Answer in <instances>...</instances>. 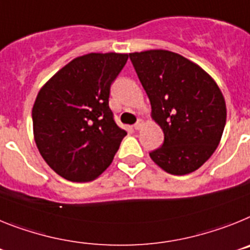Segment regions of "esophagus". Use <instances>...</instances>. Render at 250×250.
Segmentation results:
<instances>
[{"instance_id":"esophagus-1","label":"esophagus","mask_w":250,"mask_h":250,"mask_svg":"<svg viewBox=\"0 0 250 250\" xmlns=\"http://www.w3.org/2000/svg\"><path fill=\"white\" fill-rule=\"evenodd\" d=\"M133 127H134V129H137V131H138V129H141V128L143 127V121H142V119H138L137 122L134 123Z\"/></svg>"}]
</instances>
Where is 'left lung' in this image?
I'll return each mask as SVG.
<instances>
[{
  "label": "left lung",
  "instance_id": "left-lung-1",
  "mask_svg": "<svg viewBox=\"0 0 250 250\" xmlns=\"http://www.w3.org/2000/svg\"><path fill=\"white\" fill-rule=\"evenodd\" d=\"M129 59L165 134L149 157L171 175L203 166L218 147L227 121L224 97L209 74L180 54L147 50Z\"/></svg>",
  "mask_w": 250,
  "mask_h": 250
}]
</instances>
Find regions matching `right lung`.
<instances>
[{"instance_id":"right-lung-1","label":"right lung","mask_w":250,"mask_h":250,"mask_svg":"<svg viewBox=\"0 0 250 250\" xmlns=\"http://www.w3.org/2000/svg\"><path fill=\"white\" fill-rule=\"evenodd\" d=\"M127 59L117 53L79 56L40 89L32 108L35 142L64 179L92 181L112 164L127 132L113 118L110 85Z\"/></svg>"}]
</instances>
